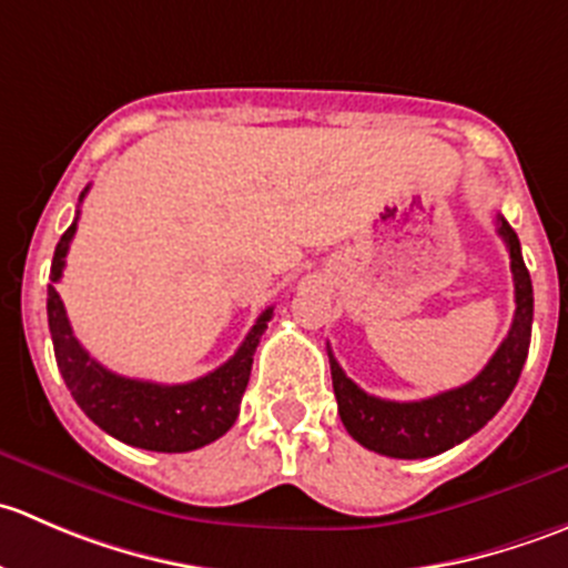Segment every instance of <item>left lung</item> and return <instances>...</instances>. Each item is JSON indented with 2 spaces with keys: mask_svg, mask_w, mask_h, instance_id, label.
<instances>
[{
  "mask_svg": "<svg viewBox=\"0 0 568 568\" xmlns=\"http://www.w3.org/2000/svg\"><path fill=\"white\" fill-rule=\"evenodd\" d=\"M497 233L503 236L511 257L514 274V311L511 329L500 343L486 368L467 385L454 387L423 400H385L359 390L329 348L332 387L337 398V415H341L346 432L357 439L363 448L376 450L390 459H428L450 450L454 445L473 437L500 412L508 395L517 387L523 365L528 359L530 326H532V283L528 266L523 261V247L503 216H497Z\"/></svg>",
  "mask_w": 568,
  "mask_h": 568,
  "instance_id": "obj_1",
  "label": "left lung"
}]
</instances>
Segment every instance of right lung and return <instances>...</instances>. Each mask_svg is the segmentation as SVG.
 <instances>
[{
  "mask_svg": "<svg viewBox=\"0 0 568 568\" xmlns=\"http://www.w3.org/2000/svg\"><path fill=\"white\" fill-rule=\"evenodd\" d=\"M88 189L79 194V203L84 200ZM77 222L79 211L73 225L57 242L49 274V300H45L57 368H60L73 400L82 406V412L95 426L134 448L159 450V454H186V450H197L220 439L236 423L239 404H242V395L250 382L252 354L261 343L274 307H266L257 316L255 326L225 365L200 379L186 382V385H159V382L112 374L104 365L95 363L77 341L71 321L65 316V305L54 288L65 268V255L73 233H77Z\"/></svg>",
  "mask_w": 568,
  "mask_h": 568,
  "instance_id": "obj_1",
  "label": "right lung"
}]
</instances>
